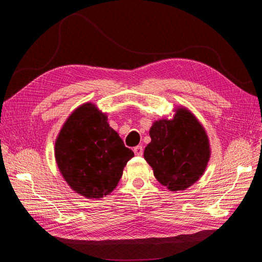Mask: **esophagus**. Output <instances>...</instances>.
I'll return each instance as SVG.
<instances>
[{
	"label": "esophagus",
	"mask_w": 262,
	"mask_h": 262,
	"mask_svg": "<svg viewBox=\"0 0 262 262\" xmlns=\"http://www.w3.org/2000/svg\"><path fill=\"white\" fill-rule=\"evenodd\" d=\"M133 152L137 156H142L143 155V146L142 145H138L133 148Z\"/></svg>",
	"instance_id": "obj_1"
}]
</instances>
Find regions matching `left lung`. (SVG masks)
Segmentation results:
<instances>
[{
  "instance_id": "left-lung-1",
  "label": "left lung",
  "mask_w": 262,
  "mask_h": 262,
  "mask_svg": "<svg viewBox=\"0 0 262 262\" xmlns=\"http://www.w3.org/2000/svg\"><path fill=\"white\" fill-rule=\"evenodd\" d=\"M149 137L144 158L163 186L180 191L203 175L211 155L209 139L188 109L178 108L170 120L155 121Z\"/></svg>"
}]
</instances>
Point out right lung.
<instances>
[{
  "mask_svg": "<svg viewBox=\"0 0 262 262\" xmlns=\"http://www.w3.org/2000/svg\"><path fill=\"white\" fill-rule=\"evenodd\" d=\"M54 155L71 189L87 199H101L117 187L134 153L110 128L106 114L86 102L63 124Z\"/></svg>",
  "mask_w": 262,
  "mask_h": 262,
  "instance_id": "1",
  "label": "right lung"
}]
</instances>
